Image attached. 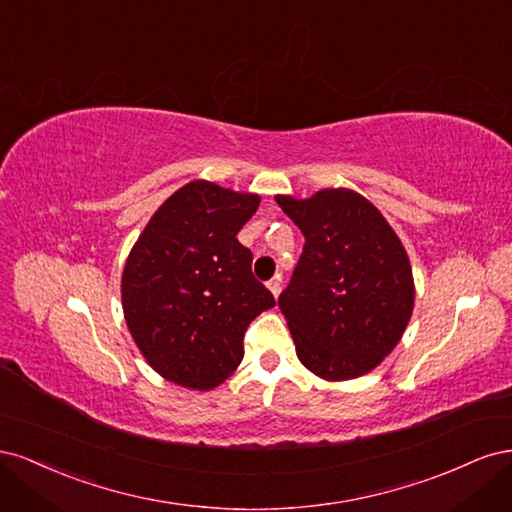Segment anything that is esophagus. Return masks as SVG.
<instances>
[{
  "instance_id": "34e87169",
  "label": "esophagus",
  "mask_w": 512,
  "mask_h": 512,
  "mask_svg": "<svg viewBox=\"0 0 512 512\" xmlns=\"http://www.w3.org/2000/svg\"><path fill=\"white\" fill-rule=\"evenodd\" d=\"M267 286L273 292V297L277 299V297H280V292H282V277H273V280Z\"/></svg>"
}]
</instances>
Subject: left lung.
Wrapping results in <instances>:
<instances>
[{
  "label": "left lung",
  "mask_w": 512,
  "mask_h": 512,
  "mask_svg": "<svg viewBox=\"0 0 512 512\" xmlns=\"http://www.w3.org/2000/svg\"><path fill=\"white\" fill-rule=\"evenodd\" d=\"M305 237L280 309L299 361L324 380H352L382 363L414 307L408 254L367 198L346 188L275 196Z\"/></svg>",
  "instance_id": "obj_1"
}]
</instances>
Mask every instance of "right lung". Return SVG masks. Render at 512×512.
Segmentation results:
<instances>
[{
  "label": "right lung",
  "mask_w": 512,
  "mask_h": 512,
  "mask_svg": "<svg viewBox=\"0 0 512 512\" xmlns=\"http://www.w3.org/2000/svg\"><path fill=\"white\" fill-rule=\"evenodd\" d=\"M256 194L192 181L153 213L121 277L123 316L147 363L170 382L209 391L243 359L250 322L275 305L237 232Z\"/></svg>",
  "instance_id": "obj_1"
}]
</instances>
